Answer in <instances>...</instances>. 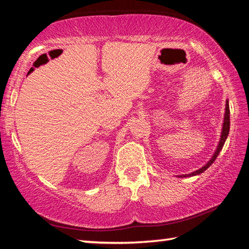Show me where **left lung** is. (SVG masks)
<instances>
[{
  "instance_id": "1",
  "label": "left lung",
  "mask_w": 249,
  "mask_h": 249,
  "mask_svg": "<svg viewBox=\"0 0 249 249\" xmlns=\"http://www.w3.org/2000/svg\"><path fill=\"white\" fill-rule=\"evenodd\" d=\"M225 109H226V111H225V116H224V123H223V129H222L221 140H220V142H218V146H217V148H216V151H215V153H214L213 157L211 158L210 161L206 163L205 166L200 168L199 170H196V171L192 172V174H189V175L179 176L180 178H184V177H192V176H196V175L202 174V172H204L206 169H208V168L214 162V160L216 159L218 154H220V151L223 148V146H224V144H225V141H226L227 136H229V132H230V105H229V101H226V107H225Z\"/></svg>"
}]
</instances>
